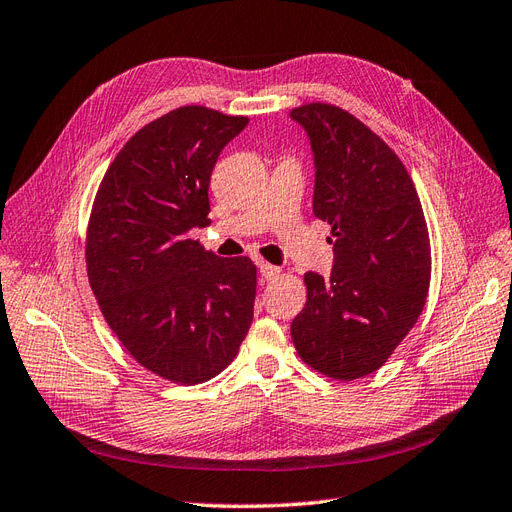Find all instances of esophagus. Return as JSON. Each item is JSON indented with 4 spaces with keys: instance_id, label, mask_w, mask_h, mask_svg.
Returning a JSON list of instances; mask_svg holds the SVG:
<instances>
[{
    "instance_id": "obj_1",
    "label": "esophagus",
    "mask_w": 512,
    "mask_h": 512,
    "mask_svg": "<svg viewBox=\"0 0 512 512\" xmlns=\"http://www.w3.org/2000/svg\"><path fill=\"white\" fill-rule=\"evenodd\" d=\"M259 272H261V276H264L266 281H274V279H279L283 270H281L279 266L268 264V261H261V264H259Z\"/></svg>"
}]
</instances>
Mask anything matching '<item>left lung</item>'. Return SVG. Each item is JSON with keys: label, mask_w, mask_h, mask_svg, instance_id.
<instances>
[{"label": "left lung", "mask_w": 512, "mask_h": 512, "mask_svg": "<svg viewBox=\"0 0 512 512\" xmlns=\"http://www.w3.org/2000/svg\"><path fill=\"white\" fill-rule=\"evenodd\" d=\"M315 154L313 212L332 227L330 279L304 274L306 304L291 321L298 356L352 382L392 356L425 309L431 242L401 158L352 113L309 102L291 109Z\"/></svg>", "instance_id": "1"}]
</instances>
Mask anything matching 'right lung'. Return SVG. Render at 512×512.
Wrapping results in <instances>:
<instances>
[{
  "label": "right lung",
  "instance_id": "obj_1",
  "mask_svg": "<svg viewBox=\"0 0 512 512\" xmlns=\"http://www.w3.org/2000/svg\"><path fill=\"white\" fill-rule=\"evenodd\" d=\"M248 124L178 107L126 141L102 178L85 236L100 313L141 367L171 384H203L236 358L253 321L257 268L191 238L210 223V175Z\"/></svg>",
  "mask_w": 512,
  "mask_h": 512
}]
</instances>
